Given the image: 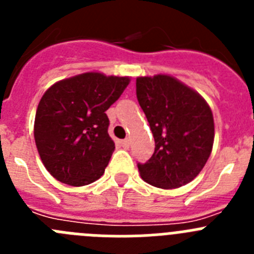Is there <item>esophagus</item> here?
I'll list each match as a JSON object with an SVG mask.
<instances>
[{
	"label": "esophagus",
	"instance_id": "1",
	"mask_svg": "<svg viewBox=\"0 0 254 254\" xmlns=\"http://www.w3.org/2000/svg\"><path fill=\"white\" fill-rule=\"evenodd\" d=\"M129 138H126V140H122L121 141V145H122V147H125V149H128L129 147Z\"/></svg>",
	"mask_w": 254,
	"mask_h": 254
}]
</instances>
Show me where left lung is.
Returning a JSON list of instances; mask_svg holds the SVG:
<instances>
[{
    "label": "left lung",
    "instance_id": "left-lung-1",
    "mask_svg": "<svg viewBox=\"0 0 254 254\" xmlns=\"http://www.w3.org/2000/svg\"><path fill=\"white\" fill-rule=\"evenodd\" d=\"M136 95L155 140L151 158L137 164L141 178L163 190L193 181L214 145V117L206 100L169 75L137 77Z\"/></svg>",
    "mask_w": 254,
    "mask_h": 254
}]
</instances>
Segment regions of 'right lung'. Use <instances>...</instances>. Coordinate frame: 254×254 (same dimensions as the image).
<instances>
[{
  "mask_svg": "<svg viewBox=\"0 0 254 254\" xmlns=\"http://www.w3.org/2000/svg\"><path fill=\"white\" fill-rule=\"evenodd\" d=\"M129 77L86 72L52 85L38 104L34 138L46 169L57 181L90 185L113 154L105 111L122 95Z\"/></svg>",
  "mask_w": 254,
  "mask_h": 254,
  "instance_id": "right-lung-1",
  "label": "right lung"
}]
</instances>
